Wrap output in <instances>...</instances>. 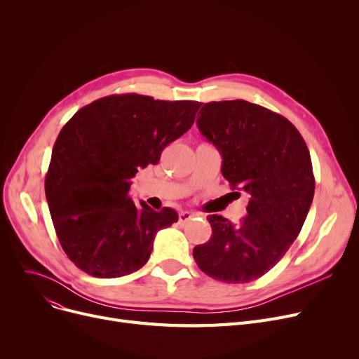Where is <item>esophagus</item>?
<instances>
[{"instance_id":"obj_1","label":"esophagus","mask_w":359,"mask_h":359,"mask_svg":"<svg viewBox=\"0 0 359 359\" xmlns=\"http://www.w3.org/2000/svg\"><path fill=\"white\" fill-rule=\"evenodd\" d=\"M195 215H196V214H195V212H191V211H182V212L179 214V222H180V224H184V222H187L189 219H192Z\"/></svg>"}]
</instances>
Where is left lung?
<instances>
[{
	"label": "left lung",
	"mask_w": 359,
	"mask_h": 359,
	"mask_svg": "<svg viewBox=\"0 0 359 359\" xmlns=\"http://www.w3.org/2000/svg\"><path fill=\"white\" fill-rule=\"evenodd\" d=\"M196 125L221 153L222 176L249 194V203L238 224L208 215L212 236L194 257L208 276L246 284L271 271L303 229L316 186L309 148L288 119L246 100L205 103Z\"/></svg>",
	"instance_id": "left-lung-1"
}]
</instances>
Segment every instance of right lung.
Wrapping results in <instances>:
<instances>
[{
	"instance_id": "right-lung-1",
	"label": "right lung",
	"mask_w": 359,
	"mask_h": 359,
	"mask_svg": "<svg viewBox=\"0 0 359 359\" xmlns=\"http://www.w3.org/2000/svg\"><path fill=\"white\" fill-rule=\"evenodd\" d=\"M202 103L113 94L81 107L52 149L45 194L53 227L74 265L96 278L141 269L158 230L177 222L128 196L140 167L191 129Z\"/></svg>"
}]
</instances>
